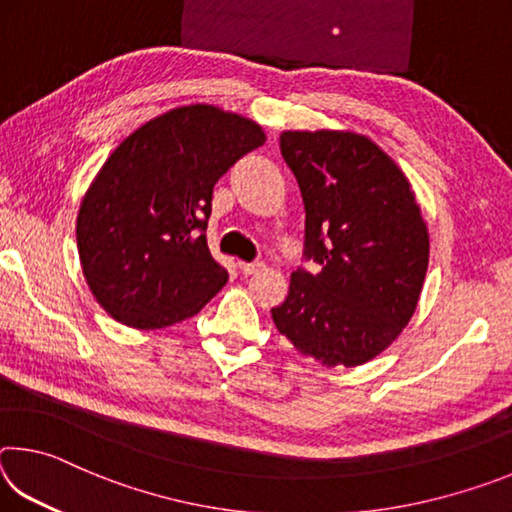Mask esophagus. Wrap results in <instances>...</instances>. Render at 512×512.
Instances as JSON below:
<instances>
[{
	"label": "esophagus",
	"mask_w": 512,
	"mask_h": 512,
	"mask_svg": "<svg viewBox=\"0 0 512 512\" xmlns=\"http://www.w3.org/2000/svg\"><path fill=\"white\" fill-rule=\"evenodd\" d=\"M262 266H264L262 262H239V271L244 273V275H253V273H257Z\"/></svg>",
	"instance_id": "1"
}]
</instances>
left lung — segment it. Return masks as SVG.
<instances>
[{"instance_id":"1","label":"left lung","mask_w":512,"mask_h":512,"mask_svg":"<svg viewBox=\"0 0 512 512\" xmlns=\"http://www.w3.org/2000/svg\"><path fill=\"white\" fill-rule=\"evenodd\" d=\"M284 162L305 203V257L273 323L300 354L361 366L409 325L429 266V232L402 169L345 131H284Z\"/></svg>"}]
</instances>
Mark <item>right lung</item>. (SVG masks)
I'll return each instance as SVG.
<instances>
[{"label": "right lung", "instance_id": "obj_1", "mask_svg": "<svg viewBox=\"0 0 512 512\" xmlns=\"http://www.w3.org/2000/svg\"><path fill=\"white\" fill-rule=\"evenodd\" d=\"M266 142L262 126L194 103L146 121L103 162L81 203L76 244L85 282L135 329L192 318L228 282L205 230L212 189Z\"/></svg>", "mask_w": 512, "mask_h": 512}]
</instances>
